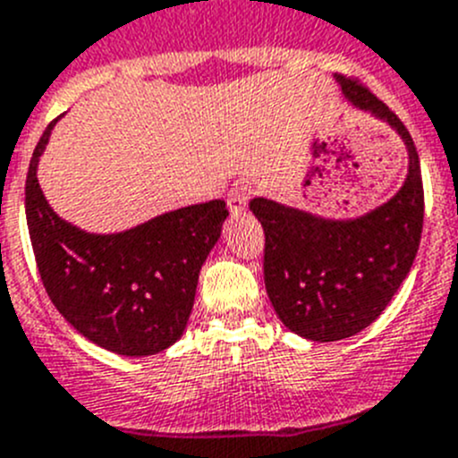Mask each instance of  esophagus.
<instances>
[{
	"instance_id": "esophagus-1",
	"label": "esophagus",
	"mask_w": 458,
	"mask_h": 458,
	"mask_svg": "<svg viewBox=\"0 0 458 458\" xmlns=\"http://www.w3.org/2000/svg\"><path fill=\"white\" fill-rule=\"evenodd\" d=\"M250 187L246 182H237V185L230 187L228 191V208H230V215L233 216H242L243 209H246V203L250 199Z\"/></svg>"
}]
</instances>
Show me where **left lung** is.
Listing matches in <instances>:
<instances>
[{
  "label": "left lung",
  "mask_w": 458,
  "mask_h": 458,
  "mask_svg": "<svg viewBox=\"0 0 458 458\" xmlns=\"http://www.w3.org/2000/svg\"><path fill=\"white\" fill-rule=\"evenodd\" d=\"M344 99L395 131L407 148V176L388 200L364 215L330 219L255 196L264 228V284L277 318L302 339H348L386 310L413 267L422 233V178L416 144L384 101L335 76Z\"/></svg>",
  "instance_id": "obj_1"
}]
</instances>
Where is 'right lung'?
<instances>
[{
    "label": "right lung",
    "instance_id": "right-lung-1",
    "mask_svg": "<svg viewBox=\"0 0 458 458\" xmlns=\"http://www.w3.org/2000/svg\"><path fill=\"white\" fill-rule=\"evenodd\" d=\"M58 119L42 132L27 176V225L42 284L94 345L123 357L162 352L185 332L200 267L228 219L225 200L171 209L119 233H88L55 215L38 182Z\"/></svg>",
    "mask_w": 458,
    "mask_h": 458
}]
</instances>
